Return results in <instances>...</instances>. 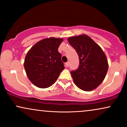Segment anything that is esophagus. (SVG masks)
Returning <instances> with one entry per match:
<instances>
[{
	"label": "esophagus",
	"mask_w": 127,
	"mask_h": 127,
	"mask_svg": "<svg viewBox=\"0 0 127 127\" xmlns=\"http://www.w3.org/2000/svg\"><path fill=\"white\" fill-rule=\"evenodd\" d=\"M65 66L66 67H68L69 66V63L68 62H66V63L65 64Z\"/></svg>",
	"instance_id": "34e87169"
}]
</instances>
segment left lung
I'll return each instance as SVG.
<instances>
[{"instance_id": "obj_1", "label": "left lung", "mask_w": 127, "mask_h": 127, "mask_svg": "<svg viewBox=\"0 0 127 127\" xmlns=\"http://www.w3.org/2000/svg\"><path fill=\"white\" fill-rule=\"evenodd\" d=\"M68 40L76 50L80 64L78 69L71 72L73 82L85 91L95 90L107 75V56L101 47L85 34L70 37Z\"/></svg>"}]
</instances>
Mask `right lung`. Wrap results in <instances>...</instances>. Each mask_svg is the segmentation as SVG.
<instances>
[{
	"mask_svg": "<svg viewBox=\"0 0 127 127\" xmlns=\"http://www.w3.org/2000/svg\"><path fill=\"white\" fill-rule=\"evenodd\" d=\"M63 39L49 37L40 40L25 56L24 68L31 82L40 88L54 84L65 67L58 49Z\"/></svg>",
	"mask_w": 127,
	"mask_h": 127,
	"instance_id": "obj_1",
	"label": "right lung"
}]
</instances>
